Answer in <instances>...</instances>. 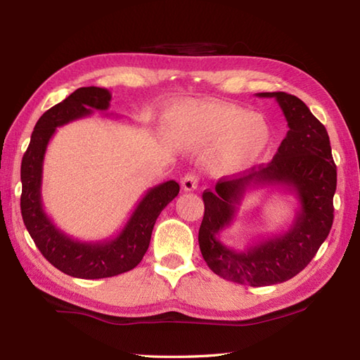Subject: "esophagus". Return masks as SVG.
Instances as JSON below:
<instances>
[{"mask_svg": "<svg viewBox=\"0 0 360 360\" xmlns=\"http://www.w3.org/2000/svg\"><path fill=\"white\" fill-rule=\"evenodd\" d=\"M181 186L186 192H193V190L198 188V176L193 173H187L184 178H182Z\"/></svg>", "mask_w": 360, "mask_h": 360, "instance_id": "obj_1", "label": "esophagus"}]
</instances>
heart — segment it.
Returning a JSON list of instances; mask_svg holds the SVG:
<instances>
[{
    "label": "heart",
    "mask_w": 360,
    "mask_h": 360,
    "mask_svg": "<svg viewBox=\"0 0 360 360\" xmlns=\"http://www.w3.org/2000/svg\"><path fill=\"white\" fill-rule=\"evenodd\" d=\"M170 139L188 150L210 147L205 164L218 176L238 173L264 155L272 139L267 120L224 102L182 106L168 122Z\"/></svg>",
    "instance_id": "1"
}]
</instances>
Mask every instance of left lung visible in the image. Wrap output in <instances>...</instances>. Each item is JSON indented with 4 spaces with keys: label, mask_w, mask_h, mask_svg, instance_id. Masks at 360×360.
Returning <instances> with one entry per match:
<instances>
[{
    "label": "left lung",
    "mask_w": 360,
    "mask_h": 360,
    "mask_svg": "<svg viewBox=\"0 0 360 360\" xmlns=\"http://www.w3.org/2000/svg\"><path fill=\"white\" fill-rule=\"evenodd\" d=\"M258 97H274L278 102L289 127L286 137L269 164L254 167L241 178H221L213 192L205 190L198 241L205 263L219 277L241 285L269 286L295 277L326 240L334 219L338 172L326 128L300 98L288 93H259ZM250 186H285L297 196L301 207L286 233L243 251L227 248L217 235L231 224Z\"/></svg>",
    "instance_id": "left-lung-1"
}]
</instances>
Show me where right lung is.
I'll list each match as a JSON object with an SVG mask.
<instances>
[{"label":"right lung","mask_w":360,"mask_h":360,"mask_svg":"<svg viewBox=\"0 0 360 360\" xmlns=\"http://www.w3.org/2000/svg\"><path fill=\"white\" fill-rule=\"evenodd\" d=\"M110 102L111 93L105 88L75 89L38 119L21 160V215L27 232L53 267L77 278H106L134 269L150 246L159 213L179 193L176 181L150 188L117 236L102 241L74 240L46 215L41 202V179L44 153L51 137L58 127L91 116L94 110L106 111Z\"/></svg>","instance_id":"add662e5"}]
</instances>
